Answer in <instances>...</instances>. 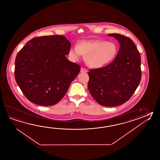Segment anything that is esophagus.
Segmentation results:
<instances>
[{"label":"esophagus","instance_id":"esophagus-1","mask_svg":"<svg viewBox=\"0 0 160 160\" xmlns=\"http://www.w3.org/2000/svg\"><path fill=\"white\" fill-rule=\"evenodd\" d=\"M80 72H82V73H87V72H88V71L86 69L82 68L81 70H80Z\"/></svg>","mask_w":160,"mask_h":160}]
</instances>
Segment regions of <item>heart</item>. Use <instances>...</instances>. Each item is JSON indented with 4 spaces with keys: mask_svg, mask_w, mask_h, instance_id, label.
Instances as JSON below:
<instances>
[{
    "mask_svg": "<svg viewBox=\"0 0 160 160\" xmlns=\"http://www.w3.org/2000/svg\"><path fill=\"white\" fill-rule=\"evenodd\" d=\"M118 52V47L112 42L105 40H82L78 45H73L69 49V56L73 61L85 55L87 65L98 68L107 65L114 59Z\"/></svg>",
    "mask_w": 160,
    "mask_h": 160,
    "instance_id": "heart-1",
    "label": "heart"
}]
</instances>
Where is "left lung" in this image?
<instances>
[{
	"label": "left lung",
	"mask_w": 160,
	"mask_h": 160,
	"mask_svg": "<svg viewBox=\"0 0 160 160\" xmlns=\"http://www.w3.org/2000/svg\"><path fill=\"white\" fill-rule=\"evenodd\" d=\"M118 40L120 49L114 60L88 72L89 91L96 101L105 107H116L130 99L140 82L141 58L136 46L128 37L108 34Z\"/></svg>",
	"instance_id": "1"
}]
</instances>
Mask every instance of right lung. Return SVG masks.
<instances>
[{
  "label": "right lung",
  "mask_w": 160,
  "mask_h": 160,
  "mask_svg": "<svg viewBox=\"0 0 160 160\" xmlns=\"http://www.w3.org/2000/svg\"><path fill=\"white\" fill-rule=\"evenodd\" d=\"M71 45L62 35L40 36L30 40L18 52L15 78L29 101L51 106L64 96L81 69L65 57Z\"/></svg>",
  "instance_id": "obj_1"
}]
</instances>
